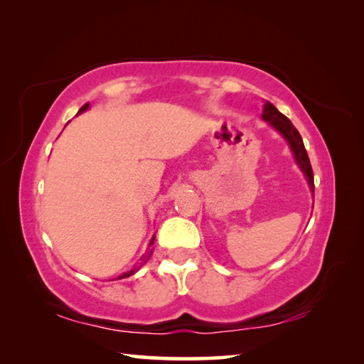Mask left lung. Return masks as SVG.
Masks as SVG:
<instances>
[{"label": "left lung", "mask_w": 364, "mask_h": 364, "mask_svg": "<svg viewBox=\"0 0 364 364\" xmlns=\"http://www.w3.org/2000/svg\"><path fill=\"white\" fill-rule=\"evenodd\" d=\"M262 119L264 122H268L269 125L273 127L274 130L286 139V143L289 144V147H291V151H292L295 164L299 165L301 173H304L308 186H310L311 194H315V181H313L311 164H310V159H308V154L305 151L304 139H301L300 133L297 132V128L292 125V122L289 120L284 114H281L279 110L268 101H264V104H263Z\"/></svg>", "instance_id": "1"}]
</instances>
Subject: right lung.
<instances>
[{
	"label": "right lung",
	"mask_w": 364,
	"mask_h": 364,
	"mask_svg": "<svg viewBox=\"0 0 364 364\" xmlns=\"http://www.w3.org/2000/svg\"><path fill=\"white\" fill-rule=\"evenodd\" d=\"M90 109V102L88 104H85V106L82 107V109H80L78 110V114H82V112H85V110H88ZM77 114V115H78ZM154 239H156V236H152V239H151V241H149V245H147V250L144 252V255L143 257H141L139 258V262L136 263V264H134V267L132 268V269H128V271H125V273H123V274H120L119 276V278H117V279H122V278H128V276H132V274H134V273H136V271L141 268V267H143V264L147 262V260H149V258H151V255H152V244H154Z\"/></svg>",
	"instance_id": "1"
}]
</instances>
